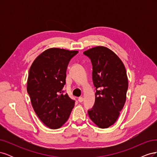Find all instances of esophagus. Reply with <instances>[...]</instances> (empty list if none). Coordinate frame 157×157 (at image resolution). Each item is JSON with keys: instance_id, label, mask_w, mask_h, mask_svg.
I'll return each instance as SVG.
<instances>
[{"instance_id": "esophagus-1", "label": "esophagus", "mask_w": 157, "mask_h": 157, "mask_svg": "<svg viewBox=\"0 0 157 157\" xmlns=\"http://www.w3.org/2000/svg\"><path fill=\"white\" fill-rule=\"evenodd\" d=\"M78 101L79 102H82L83 101V100H84V98H82V97H80V98H78Z\"/></svg>"}]
</instances>
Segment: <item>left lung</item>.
Instances as JSON below:
<instances>
[{
    "instance_id": "8db88e82",
    "label": "left lung",
    "mask_w": 157,
    "mask_h": 157,
    "mask_svg": "<svg viewBox=\"0 0 157 157\" xmlns=\"http://www.w3.org/2000/svg\"><path fill=\"white\" fill-rule=\"evenodd\" d=\"M84 54L91 60L96 90L88 115L98 127L107 128L116 122L124 105L128 87L126 69L121 59L106 47H94Z\"/></svg>"
}]
</instances>
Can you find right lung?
<instances>
[{"label":"right lung","mask_w":157,"mask_h":157,"mask_svg":"<svg viewBox=\"0 0 157 157\" xmlns=\"http://www.w3.org/2000/svg\"><path fill=\"white\" fill-rule=\"evenodd\" d=\"M78 51L52 48L40 54L31 65L27 90L36 115L51 129H58L68 120L75 100L62 90L66 71Z\"/></svg>","instance_id":"right-lung-1"}]
</instances>
